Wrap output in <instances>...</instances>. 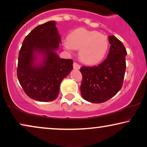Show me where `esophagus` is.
Masks as SVG:
<instances>
[{
    "instance_id": "34e87169",
    "label": "esophagus",
    "mask_w": 147,
    "mask_h": 147,
    "mask_svg": "<svg viewBox=\"0 0 147 147\" xmlns=\"http://www.w3.org/2000/svg\"><path fill=\"white\" fill-rule=\"evenodd\" d=\"M73 68L74 69H78H78H80V66L77 63H73Z\"/></svg>"
}]
</instances>
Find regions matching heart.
Returning a JSON list of instances; mask_svg holds the SVG:
<instances>
[{"label":"heart","instance_id":"b5f03b06","mask_svg":"<svg viewBox=\"0 0 147 147\" xmlns=\"http://www.w3.org/2000/svg\"><path fill=\"white\" fill-rule=\"evenodd\" d=\"M66 50L79 49L78 55L83 63L94 65L104 59L109 49V40L105 34L84 28L74 30L63 41Z\"/></svg>","mask_w":147,"mask_h":147}]
</instances>
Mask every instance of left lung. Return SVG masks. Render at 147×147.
Returning <instances> with one entry per match:
<instances>
[{"label": "left lung", "instance_id": "obj_1", "mask_svg": "<svg viewBox=\"0 0 147 147\" xmlns=\"http://www.w3.org/2000/svg\"><path fill=\"white\" fill-rule=\"evenodd\" d=\"M109 40L110 50L102 63L80 68L82 75L80 92L82 98L90 102H106L117 94L123 86L127 51L117 37L109 36Z\"/></svg>", "mask_w": 147, "mask_h": 147}]
</instances>
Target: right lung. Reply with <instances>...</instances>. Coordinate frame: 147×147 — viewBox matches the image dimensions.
I'll return each instance as SVG.
<instances>
[{
    "instance_id": "add662e5",
    "label": "right lung",
    "mask_w": 147,
    "mask_h": 147,
    "mask_svg": "<svg viewBox=\"0 0 147 147\" xmlns=\"http://www.w3.org/2000/svg\"><path fill=\"white\" fill-rule=\"evenodd\" d=\"M60 43L55 21L37 26L24 38L18 55L17 77L32 99L55 100L62 80L73 69V60L61 59L57 54Z\"/></svg>"
}]
</instances>
